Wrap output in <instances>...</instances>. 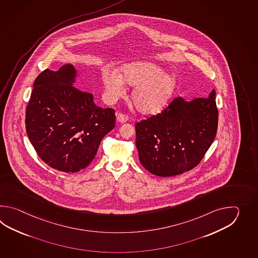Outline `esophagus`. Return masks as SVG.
<instances>
[{
  "label": "esophagus",
  "instance_id": "1",
  "mask_svg": "<svg viewBox=\"0 0 258 258\" xmlns=\"http://www.w3.org/2000/svg\"><path fill=\"white\" fill-rule=\"evenodd\" d=\"M116 119H117V121L121 122V123L126 122L128 121V117L123 113H116Z\"/></svg>",
  "mask_w": 258,
  "mask_h": 258
}]
</instances>
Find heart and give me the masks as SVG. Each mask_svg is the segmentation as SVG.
<instances>
[{
  "instance_id": "b5f03b06",
  "label": "heart",
  "mask_w": 258,
  "mask_h": 258,
  "mask_svg": "<svg viewBox=\"0 0 258 258\" xmlns=\"http://www.w3.org/2000/svg\"><path fill=\"white\" fill-rule=\"evenodd\" d=\"M103 83L108 98L111 101L125 92V83L135 87L132 101L138 111L144 114H155L164 109L175 90V79L165 75L159 66L139 61L122 68V77L116 70L105 72Z\"/></svg>"
}]
</instances>
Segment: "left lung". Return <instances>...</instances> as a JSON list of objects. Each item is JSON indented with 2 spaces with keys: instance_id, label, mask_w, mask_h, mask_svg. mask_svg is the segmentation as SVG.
Wrapping results in <instances>:
<instances>
[{
  "instance_id": "obj_1",
  "label": "left lung",
  "mask_w": 258,
  "mask_h": 258,
  "mask_svg": "<svg viewBox=\"0 0 258 258\" xmlns=\"http://www.w3.org/2000/svg\"><path fill=\"white\" fill-rule=\"evenodd\" d=\"M216 92L185 101L179 97L157 115L136 123V146L143 167L170 177L197 167L214 141L219 112Z\"/></svg>"
}]
</instances>
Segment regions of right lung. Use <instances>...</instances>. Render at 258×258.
Instances as JSON below:
<instances>
[{
	"instance_id": "right-lung-1",
	"label": "right lung",
	"mask_w": 258,
	"mask_h": 258,
	"mask_svg": "<svg viewBox=\"0 0 258 258\" xmlns=\"http://www.w3.org/2000/svg\"><path fill=\"white\" fill-rule=\"evenodd\" d=\"M76 77L72 64L41 72L26 109L27 134L36 152L63 172L87 168L115 126V110L95 104L92 94L74 86Z\"/></svg>"
}]
</instances>
